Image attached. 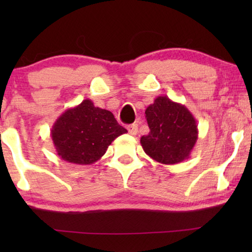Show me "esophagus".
I'll list each match as a JSON object with an SVG mask.
<instances>
[{"mask_svg":"<svg viewBox=\"0 0 252 252\" xmlns=\"http://www.w3.org/2000/svg\"><path fill=\"white\" fill-rule=\"evenodd\" d=\"M127 130H128V133L130 135H136L137 134V125L136 124H132V125H128L127 126Z\"/></svg>","mask_w":252,"mask_h":252,"instance_id":"34e87169","label":"esophagus"}]
</instances>
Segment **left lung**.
Returning <instances> with one entry per match:
<instances>
[{"mask_svg": "<svg viewBox=\"0 0 252 252\" xmlns=\"http://www.w3.org/2000/svg\"><path fill=\"white\" fill-rule=\"evenodd\" d=\"M150 132L141 137L144 153L160 164L173 165L189 158L198 139L192 113L167 96H158L146 109Z\"/></svg>", "mask_w": 252, "mask_h": 252, "instance_id": "left-lung-1", "label": "left lung"}]
</instances>
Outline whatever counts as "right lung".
Returning a JSON list of instances; mask_svg holds the SVG:
<instances>
[{
    "instance_id": "obj_1",
    "label": "right lung",
    "mask_w": 252,
    "mask_h": 252,
    "mask_svg": "<svg viewBox=\"0 0 252 252\" xmlns=\"http://www.w3.org/2000/svg\"><path fill=\"white\" fill-rule=\"evenodd\" d=\"M127 133L105 109L84 99L62 113L51 128V139L62 159L72 164L91 165L106 153L110 144Z\"/></svg>"
}]
</instances>
